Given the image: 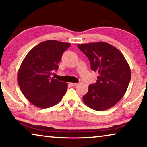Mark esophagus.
Masks as SVG:
<instances>
[{"label":"esophagus","instance_id":"obj_1","mask_svg":"<svg viewBox=\"0 0 147 147\" xmlns=\"http://www.w3.org/2000/svg\"><path fill=\"white\" fill-rule=\"evenodd\" d=\"M70 84L73 86H75L77 85V83H70Z\"/></svg>","mask_w":147,"mask_h":147}]
</instances>
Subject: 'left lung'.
Segmentation results:
<instances>
[{"label":"left lung","mask_w":147,"mask_h":147,"mask_svg":"<svg viewBox=\"0 0 147 147\" xmlns=\"http://www.w3.org/2000/svg\"><path fill=\"white\" fill-rule=\"evenodd\" d=\"M88 57L91 69L98 72L96 82L89 86L84 102L91 109L102 111L111 108L123 98L131 79L130 66L120 51L111 45L97 42L78 44Z\"/></svg>","instance_id":"1"}]
</instances>
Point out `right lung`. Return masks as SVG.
Here are the masks:
<instances>
[{"mask_svg":"<svg viewBox=\"0 0 147 147\" xmlns=\"http://www.w3.org/2000/svg\"><path fill=\"white\" fill-rule=\"evenodd\" d=\"M68 43L48 40L32 49L20 66L17 82L24 96L35 106L47 108L58 104L67 90V84L51 77L58 69Z\"/></svg>","mask_w":147,"mask_h":147,"instance_id":"add662e5","label":"right lung"}]
</instances>
